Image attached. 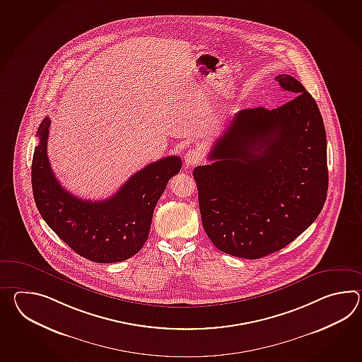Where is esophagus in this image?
<instances>
[{"label":"esophagus","mask_w":362,"mask_h":362,"mask_svg":"<svg viewBox=\"0 0 362 362\" xmlns=\"http://www.w3.org/2000/svg\"><path fill=\"white\" fill-rule=\"evenodd\" d=\"M201 160H202V154L199 149H189L188 152L185 153V163L187 168H191V166L200 163Z\"/></svg>","instance_id":"1"}]
</instances>
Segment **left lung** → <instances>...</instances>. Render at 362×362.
<instances>
[{"mask_svg": "<svg viewBox=\"0 0 362 362\" xmlns=\"http://www.w3.org/2000/svg\"><path fill=\"white\" fill-rule=\"evenodd\" d=\"M288 103L243 109L193 169L202 227L218 250L265 257L304 233L321 213L329 188L321 112L293 76L275 78Z\"/></svg>", "mask_w": 362, "mask_h": 362, "instance_id": "8db88e82", "label": "left lung"}]
</instances>
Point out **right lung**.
<instances>
[{
	"label": "right lung",
	"mask_w": 362,
	"mask_h": 362,
	"mask_svg": "<svg viewBox=\"0 0 362 362\" xmlns=\"http://www.w3.org/2000/svg\"><path fill=\"white\" fill-rule=\"evenodd\" d=\"M50 119L37 129L33 152V192L47 225L81 257L100 264L121 262L143 248L153 211L168 182L182 169V160L169 156L135 173L112 197L83 200L66 191L53 174L48 154Z\"/></svg>",
	"instance_id": "right-lung-1"
}]
</instances>
